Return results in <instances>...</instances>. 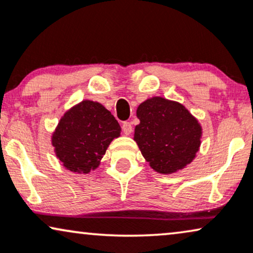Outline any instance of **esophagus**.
I'll use <instances>...</instances> for the list:
<instances>
[{"label":"esophagus","mask_w":253,"mask_h":253,"mask_svg":"<svg viewBox=\"0 0 253 253\" xmlns=\"http://www.w3.org/2000/svg\"><path fill=\"white\" fill-rule=\"evenodd\" d=\"M122 130L126 134H130L132 132V126H131L130 122H124L122 124Z\"/></svg>","instance_id":"34e87169"}]
</instances>
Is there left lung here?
<instances>
[{"mask_svg": "<svg viewBox=\"0 0 253 253\" xmlns=\"http://www.w3.org/2000/svg\"><path fill=\"white\" fill-rule=\"evenodd\" d=\"M137 117L140 123L134 129V140L153 169L170 174L194 159L201 126L182 104L152 97L138 107Z\"/></svg>", "mask_w": 253, "mask_h": 253, "instance_id": "obj_1", "label": "left lung"}]
</instances>
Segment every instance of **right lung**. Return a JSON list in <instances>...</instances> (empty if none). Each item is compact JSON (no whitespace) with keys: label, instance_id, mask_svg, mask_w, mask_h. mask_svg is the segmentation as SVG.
Instances as JSON below:
<instances>
[{"label":"right lung","instance_id":"obj_1","mask_svg":"<svg viewBox=\"0 0 253 253\" xmlns=\"http://www.w3.org/2000/svg\"><path fill=\"white\" fill-rule=\"evenodd\" d=\"M121 126L102 104L83 101L64 115L52 137L57 157L78 173L95 169Z\"/></svg>","mask_w":253,"mask_h":253}]
</instances>
